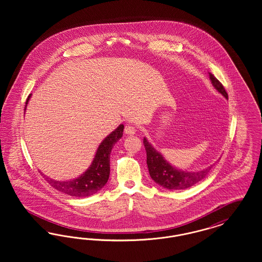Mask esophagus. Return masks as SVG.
<instances>
[{
  "label": "esophagus",
  "instance_id": "34e87169",
  "mask_svg": "<svg viewBox=\"0 0 262 262\" xmlns=\"http://www.w3.org/2000/svg\"><path fill=\"white\" fill-rule=\"evenodd\" d=\"M136 132H137V129H136V127H135L134 125H125V133L126 135H128V136H133V135H135V134H136Z\"/></svg>",
  "mask_w": 262,
  "mask_h": 262
}]
</instances>
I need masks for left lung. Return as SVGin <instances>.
I'll list each match as a JSON object with an SVG mask.
<instances>
[{
    "mask_svg": "<svg viewBox=\"0 0 262 262\" xmlns=\"http://www.w3.org/2000/svg\"><path fill=\"white\" fill-rule=\"evenodd\" d=\"M209 78L213 88L228 99V94L221 82L210 73ZM143 144L146 150V163L151 179L159 186L170 190L186 189L194 186L207 177L214 165L196 172L183 171L168 162L162 154L153 147L146 137L143 138Z\"/></svg>",
    "mask_w": 262,
    "mask_h": 262,
    "instance_id": "8db88e82",
    "label": "left lung"
}]
</instances>
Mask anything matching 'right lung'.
I'll return each mask as SVG.
<instances>
[{
    "label": "right lung",
    "instance_id": "right-lung-1",
    "mask_svg": "<svg viewBox=\"0 0 262 262\" xmlns=\"http://www.w3.org/2000/svg\"><path fill=\"white\" fill-rule=\"evenodd\" d=\"M31 94L26 100L25 111ZM124 125H119L109 136L105 137L96 150L93 161L88 170L79 177L69 181H56L43 174L52 187L59 191L75 198H86L96 192L106 185L110 176V154L115 143L123 137Z\"/></svg>",
    "mask_w": 262,
    "mask_h": 262
}]
</instances>
